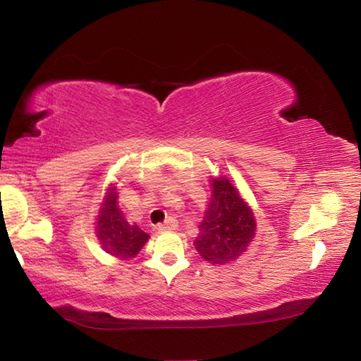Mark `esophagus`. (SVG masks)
I'll use <instances>...</instances> for the list:
<instances>
[{
    "label": "esophagus",
    "mask_w": 361,
    "mask_h": 361,
    "mask_svg": "<svg viewBox=\"0 0 361 361\" xmlns=\"http://www.w3.org/2000/svg\"><path fill=\"white\" fill-rule=\"evenodd\" d=\"M176 226H178V223H176V219L170 216V218L166 219V223L157 224L156 229H157V231H170V229H175Z\"/></svg>",
    "instance_id": "obj_1"
}]
</instances>
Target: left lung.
Masks as SVG:
<instances>
[{
	"label": "left lung",
	"instance_id": "obj_1",
	"mask_svg": "<svg viewBox=\"0 0 361 361\" xmlns=\"http://www.w3.org/2000/svg\"><path fill=\"white\" fill-rule=\"evenodd\" d=\"M255 229L253 213L232 183L226 176L213 180L209 210L194 242L200 256L216 264L234 261L247 250Z\"/></svg>",
	"mask_w": 361,
	"mask_h": 361
}]
</instances>
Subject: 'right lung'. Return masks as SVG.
Masks as SVG:
<instances>
[{"label":"right lung","mask_w":361,"mask_h":361,"mask_svg":"<svg viewBox=\"0 0 361 361\" xmlns=\"http://www.w3.org/2000/svg\"><path fill=\"white\" fill-rule=\"evenodd\" d=\"M116 199L118 194L111 188L102 205L99 223H97V237L109 255L118 258H132L140 252L149 235L137 224H130L122 216Z\"/></svg>","instance_id":"right-lung-1"}]
</instances>
